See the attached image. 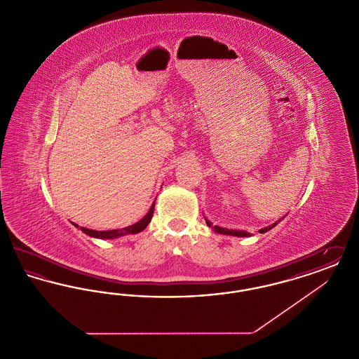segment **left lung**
I'll return each mask as SVG.
<instances>
[{
  "label": "left lung",
  "instance_id": "8db88e82",
  "mask_svg": "<svg viewBox=\"0 0 359 359\" xmlns=\"http://www.w3.org/2000/svg\"><path fill=\"white\" fill-rule=\"evenodd\" d=\"M281 219H284V218H281ZM280 219V221H281ZM280 221H277V222H274L273 224H271V226H266V227H264V229H261L259 230V233H266V231H269L271 229H273L274 226L277 224V223L280 222ZM205 223H207V226L208 227H212L217 233H219V234H226V236H233V237H250L252 234L250 233H248V231H243V230H229V229H224V227H219V226H212V223L210 222L208 219H205Z\"/></svg>",
  "mask_w": 359,
  "mask_h": 359
}]
</instances>
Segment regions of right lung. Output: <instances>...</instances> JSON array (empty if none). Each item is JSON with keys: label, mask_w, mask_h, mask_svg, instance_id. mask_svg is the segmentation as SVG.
Here are the masks:
<instances>
[{"label": "right lung", "mask_w": 359, "mask_h": 359, "mask_svg": "<svg viewBox=\"0 0 359 359\" xmlns=\"http://www.w3.org/2000/svg\"><path fill=\"white\" fill-rule=\"evenodd\" d=\"M154 205H151V208H149L148 214H147L141 221H138V222L135 223V224H132V226L123 227V229H117V230H106V231H97V230H91V229L81 227V230H82L85 234H87V236L93 237V238L101 239H114L118 238V237H122V236H128V234H137V233L142 231V230L149 224L151 219H152V217H154ZM74 226H76V227H78V224H75V223H74Z\"/></svg>", "instance_id": "obj_1"}]
</instances>
